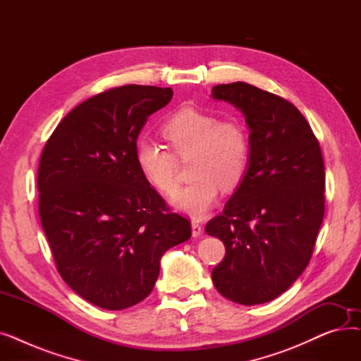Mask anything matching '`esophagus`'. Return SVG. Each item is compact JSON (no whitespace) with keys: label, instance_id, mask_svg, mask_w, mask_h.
Listing matches in <instances>:
<instances>
[{"label":"esophagus","instance_id":"obj_1","mask_svg":"<svg viewBox=\"0 0 361 361\" xmlns=\"http://www.w3.org/2000/svg\"><path fill=\"white\" fill-rule=\"evenodd\" d=\"M203 233L202 225L197 221H192V234L193 237H199Z\"/></svg>","mask_w":361,"mask_h":361}]
</instances>
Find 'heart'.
<instances>
[{
	"instance_id": "1",
	"label": "heart",
	"mask_w": 361,
	"mask_h": 361,
	"mask_svg": "<svg viewBox=\"0 0 361 361\" xmlns=\"http://www.w3.org/2000/svg\"><path fill=\"white\" fill-rule=\"evenodd\" d=\"M161 135L166 147L142 140L136 146V162L146 181L164 196L178 188V161L190 158V174L196 178L176 196L180 212L202 218L215 204L219 188L233 190L244 178L250 162L247 130L234 120L193 106H183L164 121Z\"/></svg>"
}]
</instances>
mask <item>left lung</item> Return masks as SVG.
Returning a JSON list of instances; mask_svg holds the SVG:
<instances>
[{
	"mask_svg": "<svg viewBox=\"0 0 361 361\" xmlns=\"http://www.w3.org/2000/svg\"><path fill=\"white\" fill-rule=\"evenodd\" d=\"M250 128V162L204 231L225 245L215 288L244 306L268 302L309 264L325 215V165L312 127L287 99L244 82L212 87Z\"/></svg>",
	"mask_w": 361,
	"mask_h": 361,
	"instance_id": "1",
	"label": "left lung"
}]
</instances>
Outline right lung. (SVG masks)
I'll return each mask as SVG.
<instances>
[{
    "label": "right lung",
    "mask_w": 361,
    "mask_h": 361,
    "mask_svg": "<svg viewBox=\"0 0 361 361\" xmlns=\"http://www.w3.org/2000/svg\"><path fill=\"white\" fill-rule=\"evenodd\" d=\"M173 89L126 85L73 108L47 140L39 218L67 286L92 305L123 310L145 300L161 256L192 235L142 176L136 140Z\"/></svg>",
    "instance_id": "right-lung-1"
}]
</instances>
